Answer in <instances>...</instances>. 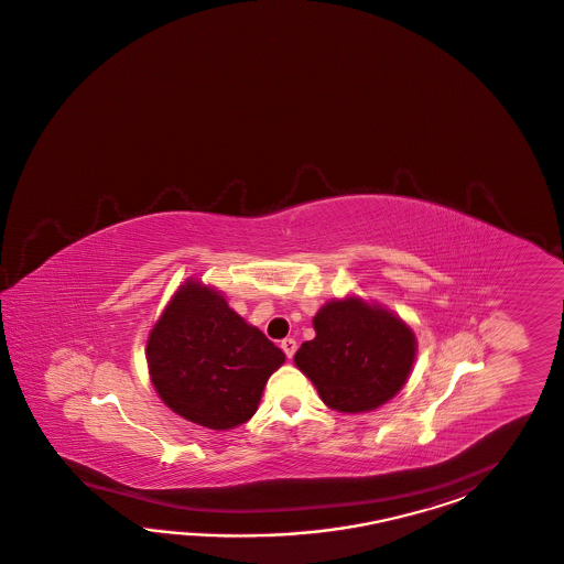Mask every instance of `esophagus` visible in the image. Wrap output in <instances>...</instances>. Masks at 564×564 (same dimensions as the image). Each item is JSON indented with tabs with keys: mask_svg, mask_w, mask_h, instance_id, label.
<instances>
[{
	"mask_svg": "<svg viewBox=\"0 0 564 564\" xmlns=\"http://www.w3.org/2000/svg\"><path fill=\"white\" fill-rule=\"evenodd\" d=\"M281 348L285 352V357L291 358L295 355V350H297V343L293 338H285V340H281Z\"/></svg>",
	"mask_w": 564,
	"mask_h": 564,
	"instance_id": "obj_1",
	"label": "esophagus"
}]
</instances>
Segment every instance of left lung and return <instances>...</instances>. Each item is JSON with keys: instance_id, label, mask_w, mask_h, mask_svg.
<instances>
[{"instance_id": "1", "label": "left lung", "mask_w": 564, "mask_h": 564, "mask_svg": "<svg viewBox=\"0 0 564 564\" xmlns=\"http://www.w3.org/2000/svg\"><path fill=\"white\" fill-rule=\"evenodd\" d=\"M316 338L302 344L295 365L332 410L369 412L393 398L415 358L413 332L399 317L360 300L324 305Z\"/></svg>"}]
</instances>
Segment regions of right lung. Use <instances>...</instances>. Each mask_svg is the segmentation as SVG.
Segmentation results:
<instances>
[{"label": "right lung", "mask_w": 564, "mask_h": 564, "mask_svg": "<svg viewBox=\"0 0 564 564\" xmlns=\"http://www.w3.org/2000/svg\"><path fill=\"white\" fill-rule=\"evenodd\" d=\"M156 393L193 424L230 430L250 420L285 355L226 300L187 283L166 305L147 344Z\"/></svg>", "instance_id": "add662e5"}]
</instances>
